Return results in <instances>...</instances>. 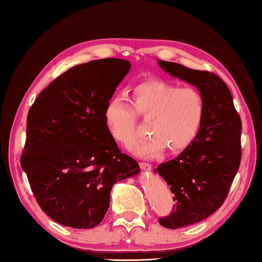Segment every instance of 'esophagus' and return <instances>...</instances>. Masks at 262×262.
Segmentation results:
<instances>
[{
    "label": "esophagus",
    "mask_w": 262,
    "mask_h": 262,
    "mask_svg": "<svg viewBox=\"0 0 262 262\" xmlns=\"http://www.w3.org/2000/svg\"><path fill=\"white\" fill-rule=\"evenodd\" d=\"M139 166H141V168L143 170H150L151 169V164L148 163V162H139Z\"/></svg>",
    "instance_id": "esophagus-1"
}]
</instances>
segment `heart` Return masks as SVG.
Instances as JSON below:
<instances>
[{
	"instance_id": "1",
	"label": "heart",
	"mask_w": 262,
	"mask_h": 262,
	"mask_svg": "<svg viewBox=\"0 0 262 262\" xmlns=\"http://www.w3.org/2000/svg\"><path fill=\"white\" fill-rule=\"evenodd\" d=\"M130 101L131 105L119 98L108 100L103 108V123L114 141L130 146L137 138L138 117L149 121L151 136L131 148L137 156L152 157L166 148L170 152L184 151L198 137L205 119L202 92L161 78L136 84Z\"/></svg>"
}]
</instances>
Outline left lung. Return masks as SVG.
Here are the masks:
<instances>
[{
    "label": "left lung",
    "mask_w": 262,
    "mask_h": 262,
    "mask_svg": "<svg viewBox=\"0 0 262 262\" xmlns=\"http://www.w3.org/2000/svg\"><path fill=\"white\" fill-rule=\"evenodd\" d=\"M171 76L195 85L203 93L206 113L195 141L177 159L157 170L174 194L175 205L160 224L178 229L205 220L223 205L242 157V121L231 93L218 75L159 59Z\"/></svg>",
    "instance_id": "8db88e82"
}]
</instances>
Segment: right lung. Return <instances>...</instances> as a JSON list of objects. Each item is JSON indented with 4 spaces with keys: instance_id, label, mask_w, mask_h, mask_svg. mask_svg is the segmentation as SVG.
<instances>
[{
    "instance_id": "1",
    "label": "right lung",
    "mask_w": 262,
    "mask_h": 262,
    "mask_svg": "<svg viewBox=\"0 0 262 262\" xmlns=\"http://www.w3.org/2000/svg\"><path fill=\"white\" fill-rule=\"evenodd\" d=\"M128 70L130 63L119 58L78 64L56 77L28 111L20 163L38 205L57 223L96 227L113 185L139 171L103 123V108Z\"/></svg>"
}]
</instances>
